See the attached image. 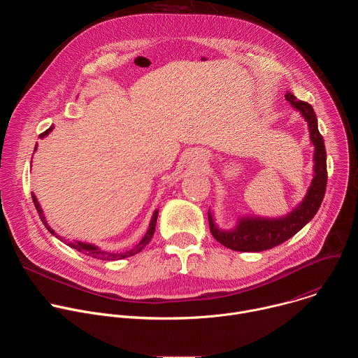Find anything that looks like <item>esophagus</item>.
Masks as SVG:
<instances>
[{
  "label": "esophagus",
  "mask_w": 358,
  "mask_h": 358,
  "mask_svg": "<svg viewBox=\"0 0 358 358\" xmlns=\"http://www.w3.org/2000/svg\"><path fill=\"white\" fill-rule=\"evenodd\" d=\"M206 152L203 151H195L194 155L191 156V162H192V164L194 166H199V164H202V163H206Z\"/></svg>",
  "instance_id": "esophagus-1"
}]
</instances>
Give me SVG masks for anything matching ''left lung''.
Here are the masks:
<instances>
[{
    "mask_svg": "<svg viewBox=\"0 0 358 358\" xmlns=\"http://www.w3.org/2000/svg\"><path fill=\"white\" fill-rule=\"evenodd\" d=\"M286 100L303 119L308 122L310 141L315 145V176L308 194L299 206L287 215L280 218L243 217L231 231L221 229L215 225L214 215L208 211V222L213 236L224 246L239 252H261L275 248L294 234H297L319 211L327 185V163L324 140L317 129L316 113L308 101L297 100L290 92L285 94Z\"/></svg>",
    "mask_w": 358,
    "mask_h": 358,
    "instance_id": "obj_1",
    "label": "left lung"
}]
</instances>
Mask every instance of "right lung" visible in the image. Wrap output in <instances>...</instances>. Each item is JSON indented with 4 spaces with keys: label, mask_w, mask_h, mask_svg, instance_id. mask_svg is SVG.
Masks as SVG:
<instances>
[{
    "label": "right lung",
    "mask_w": 358,
    "mask_h": 358,
    "mask_svg": "<svg viewBox=\"0 0 358 358\" xmlns=\"http://www.w3.org/2000/svg\"><path fill=\"white\" fill-rule=\"evenodd\" d=\"M54 130V127L50 126L46 131H43L42 134H39V137L42 138V137H45V136H48L50 131ZM35 150H36V145H35ZM32 201H34V206H35V208H36V211H38V214H39V218H41V221L43 222V225L46 227V229L52 234V235H55L58 239H61L62 242H65L68 246H71V248H73V249H76V250H79V252H82V253H85V255H87V257H92V258H96V259H103V261H119V259H124V258H129V257H133V255H136V253H138L148 242H150V239L152 238V234H155V231H156V222H157V217H159V211L156 210L155 211V214H152V217H151V221H150V225H148V229H147V232H145V235L143 236V239L134 246V248H131V249H129V250H126V252H106V250H101V249H99L96 245H92V243H86V242H79V241H75V242H68L65 238H62V236H59L52 228H50L49 225H48V222H46V220H45V217H43V213H42V210H41V206H39V202H38V199H36V196H35V194L32 192Z\"/></svg>",
    "instance_id": "right-lung-1"
}]
</instances>
